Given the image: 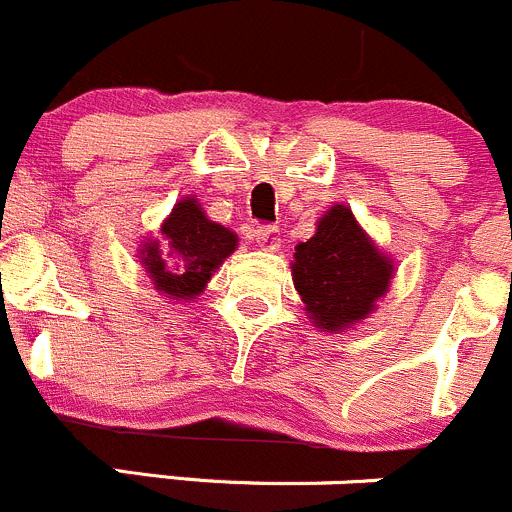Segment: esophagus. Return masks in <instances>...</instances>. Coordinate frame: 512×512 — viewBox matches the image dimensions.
Returning a JSON list of instances; mask_svg holds the SVG:
<instances>
[{"instance_id": "1", "label": "esophagus", "mask_w": 512, "mask_h": 512, "mask_svg": "<svg viewBox=\"0 0 512 512\" xmlns=\"http://www.w3.org/2000/svg\"><path fill=\"white\" fill-rule=\"evenodd\" d=\"M255 242L262 250H277L280 247V230L277 227H260V230H255Z\"/></svg>"}]
</instances>
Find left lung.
<instances>
[{"instance_id":"left-lung-1","label":"left lung","mask_w":512,"mask_h":512,"mask_svg":"<svg viewBox=\"0 0 512 512\" xmlns=\"http://www.w3.org/2000/svg\"><path fill=\"white\" fill-rule=\"evenodd\" d=\"M290 267L307 317L322 332H345L367 320L395 277L393 257L347 205H332L317 220L315 235L295 247Z\"/></svg>"}]
</instances>
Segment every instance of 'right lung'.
Masks as SVG:
<instances>
[{
	"instance_id": "1",
	"label": "right lung",
	"mask_w": 512,
	"mask_h": 512,
	"mask_svg": "<svg viewBox=\"0 0 512 512\" xmlns=\"http://www.w3.org/2000/svg\"><path fill=\"white\" fill-rule=\"evenodd\" d=\"M230 227L212 222L195 195L175 202L162 220L160 237L142 240L137 260L165 300H197L222 262L237 250Z\"/></svg>"
}]
</instances>
